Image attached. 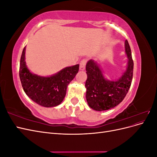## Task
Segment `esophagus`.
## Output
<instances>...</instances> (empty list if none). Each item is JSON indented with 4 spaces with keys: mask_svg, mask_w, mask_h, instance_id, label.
<instances>
[{
    "mask_svg": "<svg viewBox=\"0 0 157 157\" xmlns=\"http://www.w3.org/2000/svg\"><path fill=\"white\" fill-rule=\"evenodd\" d=\"M87 60L86 59H84L82 60H81L80 63V71H83L85 69V66H86V63Z\"/></svg>",
    "mask_w": 157,
    "mask_h": 157,
    "instance_id": "1",
    "label": "esophagus"
}]
</instances>
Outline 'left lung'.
<instances>
[{
  "mask_svg": "<svg viewBox=\"0 0 157 157\" xmlns=\"http://www.w3.org/2000/svg\"><path fill=\"white\" fill-rule=\"evenodd\" d=\"M125 52L128 61L126 71L117 80H109L103 75L100 65L93 59L86 65L87 79L86 98L88 105L94 110L102 111L118 105L125 98L131 86L133 78L134 62L131 49L125 40Z\"/></svg>",
  "mask_w": 157,
  "mask_h": 157,
  "instance_id": "left-lung-1",
  "label": "left lung"
}]
</instances>
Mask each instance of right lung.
<instances>
[{"instance_id": "add662e5", "label": "right lung", "mask_w": 157, "mask_h": 157, "mask_svg": "<svg viewBox=\"0 0 157 157\" xmlns=\"http://www.w3.org/2000/svg\"><path fill=\"white\" fill-rule=\"evenodd\" d=\"M25 47L20 59V78L23 90L39 105L56 107L63 101L68 84L78 73L79 65L67 67L50 77H41L30 72L25 60Z\"/></svg>"}]
</instances>
